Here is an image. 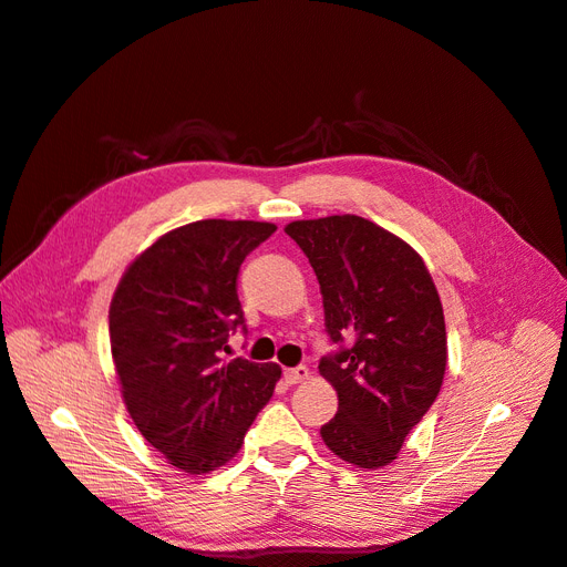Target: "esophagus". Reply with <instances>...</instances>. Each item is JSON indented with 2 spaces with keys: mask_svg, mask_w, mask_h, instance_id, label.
Returning a JSON list of instances; mask_svg holds the SVG:
<instances>
[{
  "mask_svg": "<svg viewBox=\"0 0 567 567\" xmlns=\"http://www.w3.org/2000/svg\"><path fill=\"white\" fill-rule=\"evenodd\" d=\"M310 377V370L305 364H298V367H290V370H286L284 372V379H286V384H302L305 379Z\"/></svg>",
  "mask_w": 567,
  "mask_h": 567,
  "instance_id": "obj_1",
  "label": "esophagus"
}]
</instances>
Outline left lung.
I'll list each match as a JSON object with an SVG mask.
<instances>
[{
  "mask_svg": "<svg viewBox=\"0 0 567 567\" xmlns=\"http://www.w3.org/2000/svg\"><path fill=\"white\" fill-rule=\"evenodd\" d=\"M286 234L317 274L336 346L319 360L339 393L321 439L346 463L384 467L436 401L446 372L436 286L408 243L355 214L293 221Z\"/></svg>",
  "mask_w": 567,
  "mask_h": 567,
  "instance_id": "1",
  "label": "left lung"
}]
</instances>
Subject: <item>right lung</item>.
<instances>
[{"mask_svg":"<svg viewBox=\"0 0 567 567\" xmlns=\"http://www.w3.org/2000/svg\"><path fill=\"white\" fill-rule=\"evenodd\" d=\"M277 226L203 219L162 236L118 281L110 341L121 393L137 430L190 474L238 453L281 377L279 364L228 353L246 319L238 269Z\"/></svg>","mask_w":567,"mask_h":567,"instance_id":"add662e5","label":"right lung"}]
</instances>
